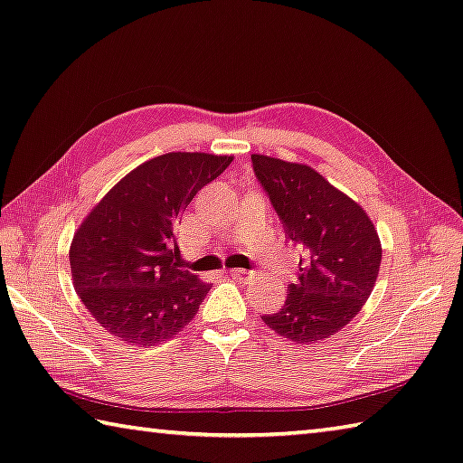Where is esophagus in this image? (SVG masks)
Here are the masks:
<instances>
[{"instance_id": "1", "label": "esophagus", "mask_w": 463, "mask_h": 463, "mask_svg": "<svg viewBox=\"0 0 463 463\" xmlns=\"http://www.w3.org/2000/svg\"><path fill=\"white\" fill-rule=\"evenodd\" d=\"M230 274L233 278H240V280H248V278H251V272H248V269H243V268H233V269H230Z\"/></svg>"}]
</instances>
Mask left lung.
I'll use <instances>...</instances> for the list:
<instances>
[{
    "mask_svg": "<svg viewBox=\"0 0 463 463\" xmlns=\"http://www.w3.org/2000/svg\"><path fill=\"white\" fill-rule=\"evenodd\" d=\"M254 173L302 251L284 307L261 320L296 345L336 335L369 300L381 268V240L364 209L308 165L251 155Z\"/></svg>",
    "mask_w": 463,
    "mask_h": 463,
    "instance_id": "obj_1",
    "label": "left lung"
}]
</instances>
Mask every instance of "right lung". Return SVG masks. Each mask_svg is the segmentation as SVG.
Here are the masks:
<instances>
[{"label": "right lung", "instance_id": "add662e5", "mask_svg": "<svg viewBox=\"0 0 463 463\" xmlns=\"http://www.w3.org/2000/svg\"><path fill=\"white\" fill-rule=\"evenodd\" d=\"M232 155L167 153L138 165L84 217L70 243L74 290L123 343L155 346L195 318L209 284L177 264L175 225Z\"/></svg>", "mask_w": 463, "mask_h": 463}]
</instances>
